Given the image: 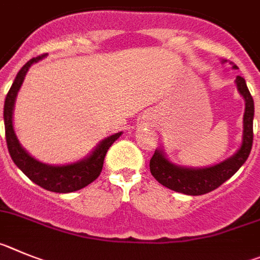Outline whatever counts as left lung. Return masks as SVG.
<instances>
[{
	"label": "left lung",
	"instance_id": "1",
	"mask_svg": "<svg viewBox=\"0 0 260 260\" xmlns=\"http://www.w3.org/2000/svg\"><path fill=\"white\" fill-rule=\"evenodd\" d=\"M223 62H226V60H223ZM233 69H237V66L233 64ZM236 84H237L240 94L245 98L244 133H242V144L237 153L211 167L190 168L174 165L166 156L163 149H156L150 159V172L155 177L156 181L171 190L188 194V196H201V194H206L219 188L246 162L247 156L251 151L252 137H254V133H252L254 100L247 89L244 78L237 76Z\"/></svg>",
	"mask_w": 260,
	"mask_h": 260
}]
</instances>
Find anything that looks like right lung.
<instances>
[{"label": "right lung", "mask_w": 260, "mask_h": 260, "mask_svg": "<svg viewBox=\"0 0 260 260\" xmlns=\"http://www.w3.org/2000/svg\"><path fill=\"white\" fill-rule=\"evenodd\" d=\"M44 57L45 55H39V57L32 58V59L25 63L16 75L15 80H14L13 85H11L10 90L6 95L4 106L6 144H8L11 159L14 160L16 167L20 168V171L31 181H34L35 184L49 191L71 193V191H76L79 189L85 188L86 185H89L90 182H93L100 176L102 167H104V159L106 156L107 150L114 144V141H116L120 137L121 132L111 135L107 139L102 140L95 146L94 150L89 154V156H86V158L81 159L76 163H71V165H45V163H41L40 160L35 159L34 156L29 155L24 150V147H22V145L19 144V140L15 135L13 125V111L16 94H18L20 86H22L25 74H27L29 67L34 63L39 62Z\"/></svg>", "instance_id": "right-lung-1"}]
</instances>
